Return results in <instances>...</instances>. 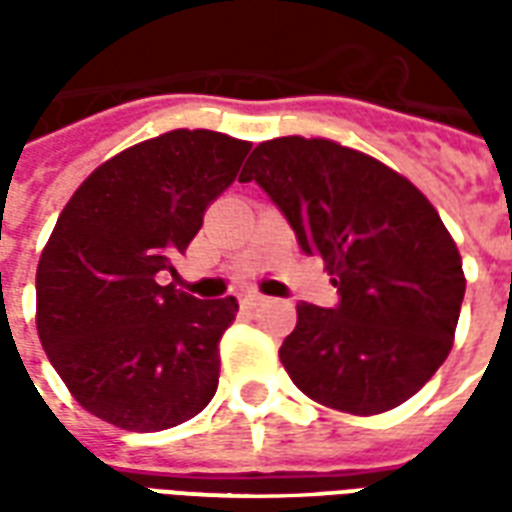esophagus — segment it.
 <instances>
[{"mask_svg": "<svg viewBox=\"0 0 512 512\" xmlns=\"http://www.w3.org/2000/svg\"><path fill=\"white\" fill-rule=\"evenodd\" d=\"M260 301H263L260 293H244V296H241V304H244V307H257Z\"/></svg>", "mask_w": 512, "mask_h": 512, "instance_id": "obj_1", "label": "esophagus"}]
</instances>
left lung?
I'll return each mask as SVG.
<instances>
[{"instance_id":"1","label":"left lung","mask_w":512,"mask_h":512,"mask_svg":"<svg viewBox=\"0 0 512 512\" xmlns=\"http://www.w3.org/2000/svg\"><path fill=\"white\" fill-rule=\"evenodd\" d=\"M238 180L266 191L337 288L334 307L296 304L279 348L290 381L362 417L406 403L450 354L466 290L428 197L376 158L304 136L257 145Z\"/></svg>"}]
</instances>
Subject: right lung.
Returning <instances> with one entry per match:
<instances>
[{
  "label": "right lung",
  "instance_id": "add662e5",
  "mask_svg": "<svg viewBox=\"0 0 512 512\" xmlns=\"http://www.w3.org/2000/svg\"><path fill=\"white\" fill-rule=\"evenodd\" d=\"M249 142L169 131L109 158L76 189L38 263V334L71 395L123 430L186 422L219 386L238 301L194 299L158 274L200 233Z\"/></svg>",
  "mask_w": 512,
  "mask_h": 512
}]
</instances>
